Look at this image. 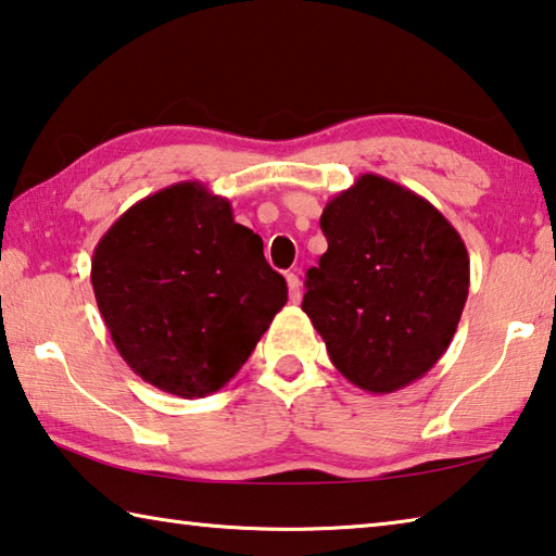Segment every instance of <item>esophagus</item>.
<instances>
[{"mask_svg":"<svg viewBox=\"0 0 556 556\" xmlns=\"http://www.w3.org/2000/svg\"><path fill=\"white\" fill-rule=\"evenodd\" d=\"M287 285H289V299L294 301V304H299V301H301V281H299L296 271H289Z\"/></svg>","mask_w":556,"mask_h":556,"instance_id":"1","label":"esophagus"}]
</instances>
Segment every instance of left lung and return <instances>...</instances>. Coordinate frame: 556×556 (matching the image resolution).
<instances>
[{
    "label": "left lung",
    "mask_w": 556,
    "mask_h": 556,
    "mask_svg": "<svg viewBox=\"0 0 556 556\" xmlns=\"http://www.w3.org/2000/svg\"><path fill=\"white\" fill-rule=\"evenodd\" d=\"M328 250L306 271L304 308L332 365L369 393H393L435 367L469 294V255L416 191L359 175L320 216Z\"/></svg>",
    "instance_id": "left-lung-1"
}]
</instances>
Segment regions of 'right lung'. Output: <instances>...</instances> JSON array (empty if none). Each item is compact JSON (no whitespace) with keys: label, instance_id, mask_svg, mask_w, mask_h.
Segmentation results:
<instances>
[{"label":"right lung","instance_id":"obj_1","mask_svg":"<svg viewBox=\"0 0 556 556\" xmlns=\"http://www.w3.org/2000/svg\"><path fill=\"white\" fill-rule=\"evenodd\" d=\"M92 289L126 365L181 399L226 387L287 304L262 238L201 181L121 214L94 248Z\"/></svg>","mask_w":556,"mask_h":556}]
</instances>
